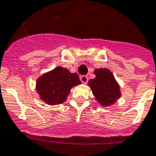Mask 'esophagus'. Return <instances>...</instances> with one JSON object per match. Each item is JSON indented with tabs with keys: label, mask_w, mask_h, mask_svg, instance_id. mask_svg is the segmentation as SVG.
<instances>
[{
	"label": "esophagus",
	"mask_w": 156,
	"mask_h": 156,
	"mask_svg": "<svg viewBox=\"0 0 156 156\" xmlns=\"http://www.w3.org/2000/svg\"><path fill=\"white\" fill-rule=\"evenodd\" d=\"M80 80L83 83H87L88 81V76H86V75H82L81 77H80Z\"/></svg>",
	"instance_id": "obj_1"
}]
</instances>
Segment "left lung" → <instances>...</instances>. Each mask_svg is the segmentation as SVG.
<instances>
[{"label": "left lung", "instance_id": "8db88e82", "mask_svg": "<svg viewBox=\"0 0 156 156\" xmlns=\"http://www.w3.org/2000/svg\"><path fill=\"white\" fill-rule=\"evenodd\" d=\"M96 78L90 79L88 85L91 88L96 100L103 106L115 104L120 98V88L114 75L107 68H99L94 71Z\"/></svg>", "mask_w": 156, "mask_h": 156}]
</instances>
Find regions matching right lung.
Here are the masks:
<instances>
[{"label":"right lung","mask_w":156,"mask_h":156,"mask_svg":"<svg viewBox=\"0 0 156 156\" xmlns=\"http://www.w3.org/2000/svg\"><path fill=\"white\" fill-rule=\"evenodd\" d=\"M81 84L77 73H71L67 68H55L37 80V91L41 100L50 105L62 104L73 87Z\"/></svg>","instance_id":"add662e5"}]
</instances>
